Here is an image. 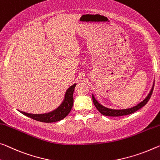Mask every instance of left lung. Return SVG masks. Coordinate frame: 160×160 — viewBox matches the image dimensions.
Returning <instances> with one entry per match:
<instances>
[{
  "label": "left lung",
  "instance_id": "obj_1",
  "mask_svg": "<svg viewBox=\"0 0 160 160\" xmlns=\"http://www.w3.org/2000/svg\"><path fill=\"white\" fill-rule=\"evenodd\" d=\"M153 89H154V84H153V87H152V88L151 89V92H149V94H148V96H147L146 99L143 100V102L139 103V104H137L134 107L130 108V109H127L117 110V109H108V108L104 107V106L101 105L96 100V99L93 95H92V99H93V102H94V104L96 107V108L97 109L98 111H99L102 114L104 115V116H109V117L124 116V115H128V114H132V113H134L135 112H137V110H139V109H141L142 107H143L144 106H145L147 103L148 102L149 99H150L151 96L152 94V92H153Z\"/></svg>",
  "mask_w": 160,
  "mask_h": 160
}]
</instances>
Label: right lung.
Wrapping results in <instances>:
<instances>
[{"label":"right lung","instance_id":"right-lung-1","mask_svg":"<svg viewBox=\"0 0 160 160\" xmlns=\"http://www.w3.org/2000/svg\"><path fill=\"white\" fill-rule=\"evenodd\" d=\"M76 85H77L76 83L72 85V87L66 91L65 99L63 100V103L59 107L57 108V109L54 110L53 112L45 114H32L23 112H21V113L27 117L31 118V119L41 122L51 123L60 121V120L63 119V118L67 116L72 109L73 104V94Z\"/></svg>","mask_w":160,"mask_h":160}]
</instances>
